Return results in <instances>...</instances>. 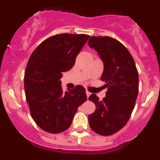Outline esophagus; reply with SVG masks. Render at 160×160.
I'll return each mask as SVG.
<instances>
[{"label": "esophagus", "instance_id": "1", "mask_svg": "<svg viewBox=\"0 0 160 160\" xmlns=\"http://www.w3.org/2000/svg\"><path fill=\"white\" fill-rule=\"evenodd\" d=\"M86 94H87V98H89L90 97V95L91 94H90V92H89L88 90H87V91H86Z\"/></svg>", "mask_w": 160, "mask_h": 160}]
</instances>
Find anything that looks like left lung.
Returning <instances> with one entry per match:
<instances>
[{"label": "left lung", "instance_id": "left-lung-1", "mask_svg": "<svg viewBox=\"0 0 160 160\" xmlns=\"http://www.w3.org/2000/svg\"><path fill=\"white\" fill-rule=\"evenodd\" d=\"M91 49L98 53L104 63L101 80L107 88L102 101L96 94L89 100L96 110L88 117L90 128L100 135H111L128 122L138 93V73L135 61L121 42L111 37H91Z\"/></svg>", "mask_w": 160, "mask_h": 160}]
</instances>
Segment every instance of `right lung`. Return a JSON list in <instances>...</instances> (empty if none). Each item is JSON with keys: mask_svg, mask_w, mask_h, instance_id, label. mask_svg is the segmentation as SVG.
I'll return each mask as SVG.
<instances>
[{"mask_svg": "<svg viewBox=\"0 0 160 160\" xmlns=\"http://www.w3.org/2000/svg\"><path fill=\"white\" fill-rule=\"evenodd\" d=\"M90 36L62 33L49 37L32 52L25 69L24 85L32 119L46 132H63L70 128L78 107L87 100L78 85L63 91L60 79L70 70Z\"/></svg>", "mask_w": 160, "mask_h": 160, "instance_id": "add662e5", "label": "right lung"}]
</instances>
